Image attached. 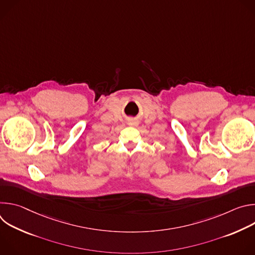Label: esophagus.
I'll return each instance as SVG.
<instances>
[{"label": "esophagus", "mask_w": 255, "mask_h": 255, "mask_svg": "<svg viewBox=\"0 0 255 255\" xmlns=\"http://www.w3.org/2000/svg\"><path fill=\"white\" fill-rule=\"evenodd\" d=\"M129 124H130V125H132V126H136V125H137V121H135V120H131Z\"/></svg>", "instance_id": "1"}]
</instances>
